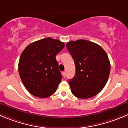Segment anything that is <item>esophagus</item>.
Listing matches in <instances>:
<instances>
[{
    "label": "esophagus",
    "instance_id": "obj_1",
    "mask_svg": "<svg viewBox=\"0 0 128 128\" xmlns=\"http://www.w3.org/2000/svg\"><path fill=\"white\" fill-rule=\"evenodd\" d=\"M62 75H63V77L65 78V76H66V72H63L62 73Z\"/></svg>",
    "mask_w": 128,
    "mask_h": 128
}]
</instances>
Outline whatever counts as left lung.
Wrapping results in <instances>:
<instances>
[{"mask_svg": "<svg viewBox=\"0 0 128 128\" xmlns=\"http://www.w3.org/2000/svg\"><path fill=\"white\" fill-rule=\"evenodd\" d=\"M66 48L76 68L74 77L68 80L72 94L83 99L96 96L109 78L110 65L107 53L98 44L84 40L69 41Z\"/></svg>", "mask_w": 128, "mask_h": 128, "instance_id": "8db88e82", "label": "left lung"}]
</instances>
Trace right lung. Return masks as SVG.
Here are the masks:
<instances>
[{"label": "right lung", "mask_w": 128, "mask_h": 128, "mask_svg": "<svg viewBox=\"0 0 128 128\" xmlns=\"http://www.w3.org/2000/svg\"><path fill=\"white\" fill-rule=\"evenodd\" d=\"M64 47V42L46 38L32 42L24 50L18 69L30 94L46 98L55 92L62 78L56 56Z\"/></svg>", "instance_id": "add662e5"}]
</instances>
